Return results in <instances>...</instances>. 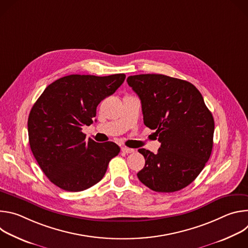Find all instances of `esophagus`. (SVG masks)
<instances>
[{
  "mask_svg": "<svg viewBox=\"0 0 248 248\" xmlns=\"http://www.w3.org/2000/svg\"><path fill=\"white\" fill-rule=\"evenodd\" d=\"M122 152H124V153H125V154H129V153L134 152V149L127 148V147H122Z\"/></svg>",
  "mask_w": 248,
  "mask_h": 248,
  "instance_id": "obj_1",
  "label": "esophagus"
}]
</instances>
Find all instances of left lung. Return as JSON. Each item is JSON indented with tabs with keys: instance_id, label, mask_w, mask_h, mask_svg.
<instances>
[{
	"instance_id": "8db88e82",
	"label": "left lung",
	"mask_w": 248,
	"mask_h": 248,
	"mask_svg": "<svg viewBox=\"0 0 248 248\" xmlns=\"http://www.w3.org/2000/svg\"><path fill=\"white\" fill-rule=\"evenodd\" d=\"M138 95L144 124L155 129L156 154L141 148L144 168L139 181L157 192H174L201 172L213 148L214 119L199 90L190 82L164 75H137L126 79Z\"/></svg>"
}]
</instances>
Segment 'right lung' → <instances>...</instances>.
I'll return each mask as SVG.
<instances>
[{
	"instance_id": "obj_1",
	"label": "right lung",
	"mask_w": 248,
	"mask_h": 248,
	"mask_svg": "<svg viewBox=\"0 0 248 248\" xmlns=\"http://www.w3.org/2000/svg\"><path fill=\"white\" fill-rule=\"evenodd\" d=\"M125 75H70L46 87L30 111L31 151L47 178L66 191H82L99 183L109 162L120 153L112 142L86 141L99 103L116 92Z\"/></svg>"
}]
</instances>
